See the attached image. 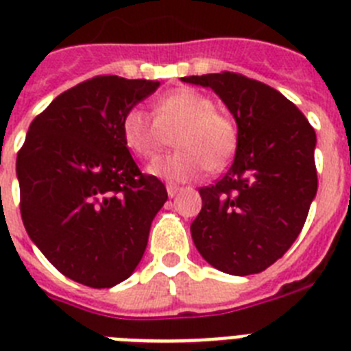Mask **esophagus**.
<instances>
[{"label":"esophagus","instance_id":"34e87169","mask_svg":"<svg viewBox=\"0 0 351 351\" xmlns=\"http://www.w3.org/2000/svg\"><path fill=\"white\" fill-rule=\"evenodd\" d=\"M178 191H179V186H173V184H169V186H167V193H169L170 199H173V197L178 195Z\"/></svg>","mask_w":351,"mask_h":351}]
</instances>
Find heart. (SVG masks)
Listing matches in <instances>:
<instances>
[{
    "label": "heart",
    "instance_id": "obj_1",
    "mask_svg": "<svg viewBox=\"0 0 351 351\" xmlns=\"http://www.w3.org/2000/svg\"><path fill=\"white\" fill-rule=\"evenodd\" d=\"M215 108V101L199 90H172L156 99L154 117L130 108L122 117V138L138 158L151 160L176 132L178 151L152 161L147 172L169 182L193 181L206 169H223L238 145L234 121Z\"/></svg>",
    "mask_w": 351,
    "mask_h": 351
}]
</instances>
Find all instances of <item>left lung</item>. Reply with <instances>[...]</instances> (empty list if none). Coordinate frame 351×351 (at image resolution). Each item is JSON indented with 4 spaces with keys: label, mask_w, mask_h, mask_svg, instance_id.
<instances>
[{
    "label": "left lung",
    "mask_w": 351,
    "mask_h": 351,
    "mask_svg": "<svg viewBox=\"0 0 351 351\" xmlns=\"http://www.w3.org/2000/svg\"><path fill=\"white\" fill-rule=\"evenodd\" d=\"M181 82L209 86L238 125L232 165L199 190L193 243L223 274H259L298 238L316 197V133L289 99L261 82L227 71Z\"/></svg>",
    "instance_id": "left-lung-1"
}]
</instances>
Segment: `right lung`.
Masks as SVG:
<instances>
[{"label":"right lung","instance_id":"right-lung-1","mask_svg":"<svg viewBox=\"0 0 351 351\" xmlns=\"http://www.w3.org/2000/svg\"><path fill=\"white\" fill-rule=\"evenodd\" d=\"M160 82L97 76L60 94L17 152L23 223L47 261L88 287L130 277L169 195L140 172L122 117Z\"/></svg>","mask_w":351,"mask_h":351}]
</instances>
